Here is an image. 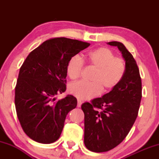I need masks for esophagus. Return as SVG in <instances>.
Masks as SVG:
<instances>
[{
  "instance_id": "esophagus-1",
  "label": "esophagus",
  "mask_w": 159,
  "mask_h": 159,
  "mask_svg": "<svg viewBox=\"0 0 159 159\" xmlns=\"http://www.w3.org/2000/svg\"><path fill=\"white\" fill-rule=\"evenodd\" d=\"M81 104H82L81 101H80V100H78V105H77L78 107H81Z\"/></svg>"
}]
</instances>
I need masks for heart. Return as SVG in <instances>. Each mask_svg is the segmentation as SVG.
<instances>
[{
	"mask_svg": "<svg viewBox=\"0 0 159 159\" xmlns=\"http://www.w3.org/2000/svg\"><path fill=\"white\" fill-rule=\"evenodd\" d=\"M86 60L94 72L90 78L91 82L78 81L69 84L68 91L70 94L81 100H87L101 93L102 90L107 92L120 84L125 72V63L123 59L116 57L111 49L101 47L86 54ZM84 62L79 55L72 56L66 66V73L70 79L80 76Z\"/></svg>",
	"mask_w": 159,
	"mask_h": 159,
	"instance_id": "heart-1",
	"label": "heart"
}]
</instances>
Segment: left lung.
<instances>
[{
    "label": "left lung",
    "mask_w": 159,
    "mask_h": 159,
    "mask_svg": "<svg viewBox=\"0 0 159 159\" xmlns=\"http://www.w3.org/2000/svg\"><path fill=\"white\" fill-rule=\"evenodd\" d=\"M107 44L117 47L121 52L125 72L110 92L81 105L84 113V145L94 152L111 150L125 139L138 116L142 97L139 69L132 54L120 42Z\"/></svg>",
    "instance_id": "8db88e82"
}]
</instances>
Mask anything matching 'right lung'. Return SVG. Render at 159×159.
I'll return each mask as SVG.
<instances>
[{"label": "right lung", "instance_id": "right-lung-1", "mask_svg": "<svg viewBox=\"0 0 159 159\" xmlns=\"http://www.w3.org/2000/svg\"><path fill=\"white\" fill-rule=\"evenodd\" d=\"M90 44L68 38L46 40L27 57L20 68L15 91L18 118L30 139L52 143L61 136L66 116L77 106L68 95L56 100L66 89L69 60Z\"/></svg>", "mask_w": 159, "mask_h": 159}]
</instances>
